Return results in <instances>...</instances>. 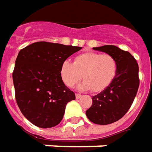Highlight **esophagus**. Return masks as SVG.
<instances>
[{"mask_svg":"<svg viewBox=\"0 0 152 152\" xmlns=\"http://www.w3.org/2000/svg\"><path fill=\"white\" fill-rule=\"evenodd\" d=\"M81 94H76V99H80V98H81Z\"/></svg>","mask_w":152,"mask_h":152,"instance_id":"1","label":"esophagus"}]
</instances>
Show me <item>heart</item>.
<instances>
[{"label":"heart","instance_id":"heart-1","mask_svg":"<svg viewBox=\"0 0 152 152\" xmlns=\"http://www.w3.org/2000/svg\"><path fill=\"white\" fill-rule=\"evenodd\" d=\"M118 72V61L110 54L85 53L75 58L73 63L65 61L61 63L60 76L66 86L72 87L81 78L80 90L100 92L112 83Z\"/></svg>","mask_w":152,"mask_h":152}]
</instances>
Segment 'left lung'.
Listing matches in <instances>:
<instances>
[{
    "label": "left lung",
    "instance_id": "8db88e82",
    "mask_svg": "<svg viewBox=\"0 0 152 152\" xmlns=\"http://www.w3.org/2000/svg\"><path fill=\"white\" fill-rule=\"evenodd\" d=\"M116 58L118 72L112 83L92 96V105L86 114L92 123L106 125L119 120L128 112L139 87L138 64L133 56L113 45L93 48Z\"/></svg>",
    "mask_w": 152,
    "mask_h": 152
}]
</instances>
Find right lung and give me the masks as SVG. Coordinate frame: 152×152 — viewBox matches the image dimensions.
I'll return each instance as SVG.
<instances>
[{
	"label": "right lung",
	"instance_id": "add662e5",
	"mask_svg": "<svg viewBox=\"0 0 152 152\" xmlns=\"http://www.w3.org/2000/svg\"><path fill=\"white\" fill-rule=\"evenodd\" d=\"M80 47L36 42L20 51L14 68L15 99L21 113L39 128L55 127L66 104L76 99L60 76L61 63Z\"/></svg>",
	"mask_w": 152,
	"mask_h": 152
}]
</instances>
